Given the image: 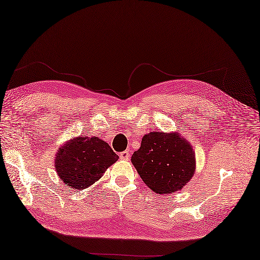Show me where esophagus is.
<instances>
[{
	"label": "esophagus",
	"mask_w": 260,
	"mask_h": 260,
	"mask_svg": "<svg viewBox=\"0 0 260 260\" xmlns=\"http://www.w3.org/2000/svg\"><path fill=\"white\" fill-rule=\"evenodd\" d=\"M129 156H131V154H129V152L128 151H124V152H121V153H119V157L120 158H123V159H129Z\"/></svg>",
	"instance_id": "esophagus-1"
}]
</instances>
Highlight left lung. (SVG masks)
Segmentation results:
<instances>
[{
  "label": "left lung",
  "instance_id": "obj_1",
  "mask_svg": "<svg viewBox=\"0 0 260 260\" xmlns=\"http://www.w3.org/2000/svg\"><path fill=\"white\" fill-rule=\"evenodd\" d=\"M131 159L143 182L157 194L181 190L196 172L194 151L180 133L151 132Z\"/></svg>",
  "mask_w": 260,
  "mask_h": 260
}]
</instances>
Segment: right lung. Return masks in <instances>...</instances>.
<instances>
[{"instance_id":"add662e5","label":"right lung","mask_w":260,"mask_h":260,"mask_svg":"<svg viewBox=\"0 0 260 260\" xmlns=\"http://www.w3.org/2000/svg\"><path fill=\"white\" fill-rule=\"evenodd\" d=\"M117 159L112 147L97 136H78L58 148L54 168L64 184L80 191L101 179Z\"/></svg>"}]
</instances>
